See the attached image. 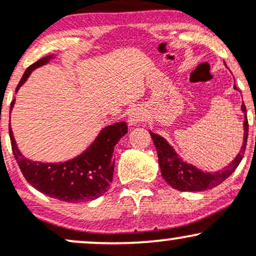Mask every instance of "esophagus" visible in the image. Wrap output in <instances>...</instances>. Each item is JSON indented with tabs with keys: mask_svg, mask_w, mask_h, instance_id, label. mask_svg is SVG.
I'll list each match as a JSON object with an SVG mask.
<instances>
[{
	"mask_svg": "<svg viewBox=\"0 0 256 256\" xmlns=\"http://www.w3.org/2000/svg\"><path fill=\"white\" fill-rule=\"evenodd\" d=\"M146 119V112L143 108L134 107L128 112V126H136L140 122H142Z\"/></svg>",
	"mask_w": 256,
	"mask_h": 256,
	"instance_id": "34e87169",
	"label": "esophagus"
}]
</instances>
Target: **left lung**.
Listing matches in <instances>:
<instances>
[{
    "label": "left lung",
    "instance_id": "obj_1",
    "mask_svg": "<svg viewBox=\"0 0 256 256\" xmlns=\"http://www.w3.org/2000/svg\"><path fill=\"white\" fill-rule=\"evenodd\" d=\"M234 89L238 90L234 85ZM243 114H244V122H243V143L240 150L236 158L231 161L230 165L225 166L220 171L208 172L202 171L196 166L188 164L179 154L174 150V148L160 134L149 131L154 142L155 148L158 152V165H160L161 176L172 188L179 192H204V190L212 189L224 182L228 176L234 173L237 166L242 161L243 155L246 152V140H248V119H246V110L244 104L240 106Z\"/></svg>",
    "mask_w": 256,
    "mask_h": 256
}]
</instances>
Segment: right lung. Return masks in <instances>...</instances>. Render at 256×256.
<instances>
[{
    "label": "right lung",
    "instance_id": "1",
    "mask_svg": "<svg viewBox=\"0 0 256 256\" xmlns=\"http://www.w3.org/2000/svg\"><path fill=\"white\" fill-rule=\"evenodd\" d=\"M52 58H55L54 55H48L32 64L20 79L16 92L34 70L49 64ZM14 104L16 98L10 104V114ZM126 134L128 125L125 122L108 125L77 156L62 162H42L24 156L19 150L10 124L12 149L26 180L44 195L70 204L92 201L110 189L114 171V146Z\"/></svg>",
    "mask_w": 256,
    "mask_h": 256
}]
</instances>
